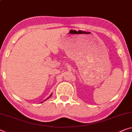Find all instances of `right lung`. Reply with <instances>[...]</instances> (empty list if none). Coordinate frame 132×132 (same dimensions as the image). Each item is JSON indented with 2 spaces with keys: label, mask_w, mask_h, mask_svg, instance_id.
<instances>
[{
  "label": "right lung",
  "mask_w": 132,
  "mask_h": 132,
  "mask_svg": "<svg viewBox=\"0 0 132 132\" xmlns=\"http://www.w3.org/2000/svg\"><path fill=\"white\" fill-rule=\"evenodd\" d=\"M52 94H51V95H50V96L49 97H48V98H46L45 99V100H44V101H42V102H44V101H46V100H48V98H50V97L52 96ZM42 102H41V103H42Z\"/></svg>",
  "instance_id": "right-lung-1"
}]
</instances>
